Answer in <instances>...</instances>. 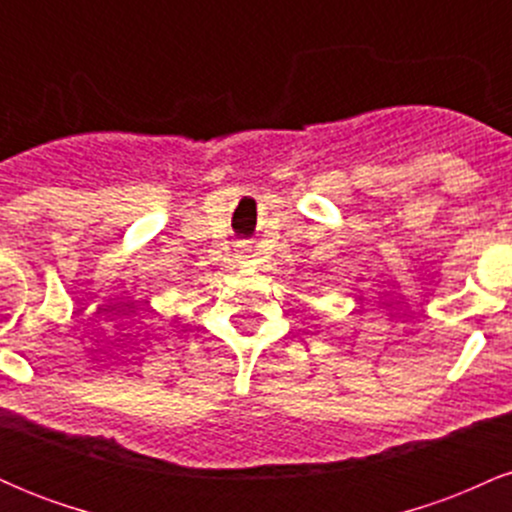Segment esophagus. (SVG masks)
Masks as SVG:
<instances>
[{"label":"esophagus","instance_id":"34e87169","mask_svg":"<svg viewBox=\"0 0 512 512\" xmlns=\"http://www.w3.org/2000/svg\"><path fill=\"white\" fill-rule=\"evenodd\" d=\"M238 257H240V260H243V264L248 262L250 257H252V250H250V245H240V248H238Z\"/></svg>","mask_w":512,"mask_h":512}]
</instances>
